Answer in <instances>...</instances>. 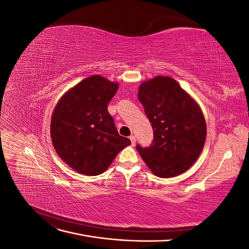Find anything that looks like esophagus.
I'll use <instances>...</instances> for the list:
<instances>
[{
	"label": "esophagus",
	"mask_w": 249,
	"mask_h": 249,
	"mask_svg": "<svg viewBox=\"0 0 249 249\" xmlns=\"http://www.w3.org/2000/svg\"><path fill=\"white\" fill-rule=\"evenodd\" d=\"M130 140H131V143H132V145L134 146L135 145V143H136V138H135V136H130Z\"/></svg>",
	"instance_id": "34e87169"
}]
</instances>
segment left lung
<instances>
[{
  "instance_id": "obj_1",
  "label": "left lung",
  "mask_w": 249,
  "mask_h": 249,
  "mask_svg": "<svg viewBox=\"0 0 249 249\" xmlns=\"http://www.w3.org/2000/svg\"><path fill=\"white\" fill-rule=\"evenodd\" d=\"M138 100L154 130L149 147L137 145L142 160L159 178L187 171L198 159L207 137L199 105L175 79L163 76L142 82Z\"/></svg>"
}]
</instances>
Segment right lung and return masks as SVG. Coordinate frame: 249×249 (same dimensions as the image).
<instances>
[{
	"label": "right lung",
	"instance_id": "1",
	"mask_svg": "<svg viewBox=\"0 0 249 249\" xmlns=\"http://www.w3.org/2000/svg\"><path fill=\"white\" fill-rule=\"evenodd\" d=\"M117 89L118 83L94 74L67 90L53 111V146L81 175H101L131 144L118 134L107 109Z\"/></svg>",
	"mask_w": 249,
	"mask_h": 249
}]
</instances>
